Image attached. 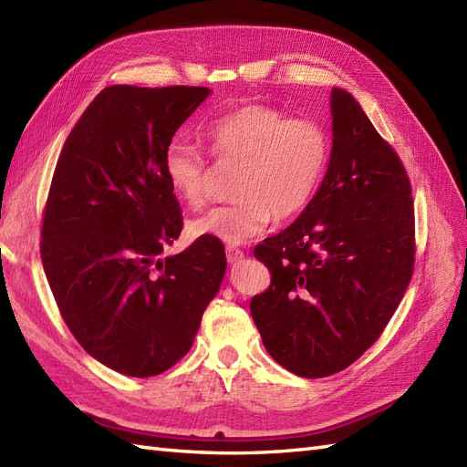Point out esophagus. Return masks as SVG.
Masks as SVG:
<instances>
[{
  "mask_svg": "<svg viewBox=\"0 0 467 467\" xmlns=\"http://www.w3.org/2000/svg\"><path fill=\"white\" fill-rule=\"evenodd\" d=\"M226 260L231 262V265H238V262L244 260V253L241 248H234V246H226Z\"/></svg>",
  "mask_w": 467,
  "mask_h": 467,
  "instance_id": "1",
  "label": "esophagus"
}]
</instances>
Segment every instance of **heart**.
Returning a JSON list of instances; mask_svg holds the SVG:
<instances>
[{
	"mask_svg": "<svg viewBox=\"0 0 467 467\" xmlns=\"http://www.w3.org/2000/svg\"><path fill=\"white\" fill-rule=\"evenodd\" d=\"M213 158L238 161L234 201L213 207L189 224L195 236L243 244L266 231L274 217L290 219L314 199L326 175L331 143L316 119L290 118L266 104H246L201 130ZM165 179L179 201L199 207L207 197L202 153L171 140L163 153Z\"/></svg>",
	"mask_w": 467,
	"mask_h": 467,
	"instance_id": "1",
	"label": "heart"
}]
</instances>
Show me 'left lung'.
I'll use <instances>...</instances> for the list:
<instances>
[{"label":"left lung","mask_w":467,"mask_h":467,"mask_svg":"<svg viewBox=\"0 0 467 467\" xmlns=\"http://www.w3.org/2000/svg\"><path fill=\"white\" fill-rule=\"evenodd\" d=\"M333 148L316 197L254 246L270 285L250 300L262 343L306 379L336 375L380 333L414 272L409 173L349 92L333 88Z\"/></svg>","instance_id":"8db88e82"}]
</instances>
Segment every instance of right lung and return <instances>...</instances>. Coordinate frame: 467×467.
I'll return each instance as SVG.
<instances>
[{
    "mask_svg": "<svg viewBox=\"0 0 467 467\" xmlns=\"http://www.w3.org/2000/svg\"><path fill=\"white\" fill-rule=\"evenodd\" d=\"M205 87H106L70 130L43 209L41 260L80 348L128 377H155L193 345L219 292L224 246L183 229L165 179L167 143Z\"/></svg>",
    "mask_w": 467,
    "mask_h": 467,
    "instance_id": "add662e5",
    "label": "right lung"
}]
</instances>
